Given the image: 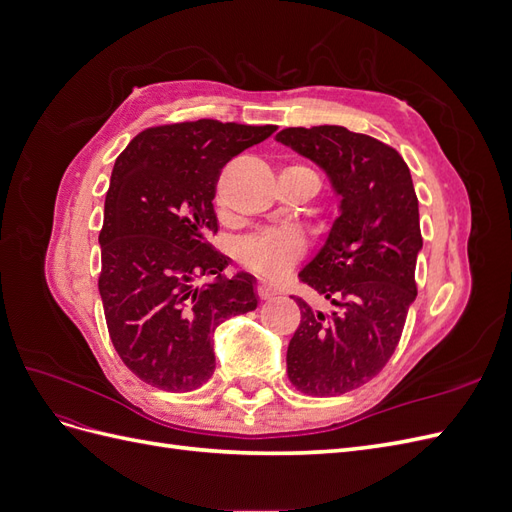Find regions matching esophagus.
I'll use <instances>...</instances> for the list:
<instances>
[{
  "label": "esophagus",
  "instance_id": "esophagus-1",
  "mask_svg": "<svg viewBox=\"0 0 512 512\" xmlns=\"http://www.w3.org/2000/svg\"><path fill=\"white\" fill-rule=\"evenodd\" d=\"M256 290H258V297L260 299H271V297H275V294H277V290L271 284H267V282H260Z\"/></svg>",
  "mask_w": 512,
  "mask_h": 512
}]
</instances>
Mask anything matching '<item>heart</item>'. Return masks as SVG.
I'll use <instances>...</instances> for the list:
<instances>
[{"label":"heart","instance_id":"obj_1","mask_svg":"<svg viewBox=\"0 0 512 512\" xmlns=\"http://www.w3.org/2000/svg\"><path fill=\"white\" fill-rule=\"evenodd\" d=\"M288 170H307L303 166H292ZM312 173V170H307ZM301 254L299 239L282 230H262L258 235L247 237L239 243V258L247 267L265 277L284 275Z\"/></svg>","mask_w":512,"mask_h":512}]
</instances>
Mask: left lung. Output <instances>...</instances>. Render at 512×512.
<instances>
[{
	"label": "left lung",
	"mask_w": 512,
	"mask_h": 512,
	"mask_svg": "<svg viewBox=\"0 0 512 512\" xmlns=\"http://www.w3.org/2000/svg\"><path fill=\"white\" fill-rule=\"evenodd\" d=\"M275 141L314 162L339 198V215L299 273L333 307L294 299L301 324L288 344V378L305 395H342L389 363L416 299L423 237L412 175L395 149L342 126L286 128Z\"/></svg>",
	"instance_id": "left-lung-1"
}]
</instances>
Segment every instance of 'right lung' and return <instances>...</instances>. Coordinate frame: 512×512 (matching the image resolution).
Masks as SVG:
<instances>
[{"label": "right lung", "instance_id": "obj_1", "mask_svg": "<svg viewBox=\"0 0 512 512\" xmlns=\"http://www.w3.org/2000/svg\"><path fill=\"white\" fill-rule=\"evenodd\" d=\"M275 126L198 119L149 128L115 160L100 232L98 280L106 327L121 361L170 393L203 386L215 369L213 331L256 309V277L224 275L215 183L228 160ZM211 274L200 287L195 280Z\"/></svg>", "mask_w": 512, "mask_h": 512}]
</instances>
